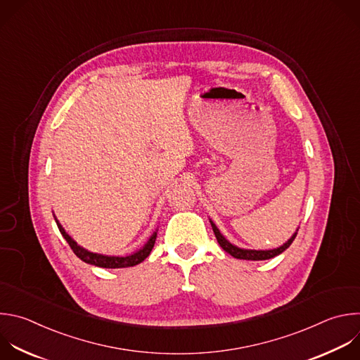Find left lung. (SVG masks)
I'll return each instance as SVG.
<instances>
[{"instance_id": "1", "label": "left lung", "mask_w": 360, "mask_h": 360, "mask_svg": "<svg viewBox=\"0 0 360 360\" xmlns=\"http://www.w3.org/2000/svg\"><path fill=\"white\" fill-rule=\"evenodd\" d=\"M210 224H212L213 233H214V236H216V238H217V243L220 245V248H221L226 253H229V255L233 256L234 259H240V260H255V262H257V260H269V259H273V257L281 255L284 250H287V249L291 246V243L294 242V238H295V236H297V231H298V230H297V231L288 238V242H285L283 246H280V248H277V249H273V250H248V249L237 248V246L231 245L230 242H227L226 238H224V236L219 231V229L216 227V224H214L212 220H210Z\"/></svg>"}]
</instances>
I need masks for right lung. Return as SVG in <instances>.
<instances>
[{
    "label": "right lung",
    "instance_id": "add662e5",
    "mask_svg": "<svg viewBox=\"0 0 360 360\" xmlns=\"http://www.w3.org/2000/svg\"><path fill=\"white\" fill-rule=\"evenodd\" d=\"M56 220V224L59 227V231L62 233V236L65 237V240L69 243L70 249L73 250V253L84 263L87 264H93V266H97V267H103V269H124V267H133V266H137L140 264L141 262H144L154 245H155V238H157V231L153 233V236L148 238V242L144 245L143 249H140L139 252L130 255V256H124V257H118V256H104V255H97V253H91L86 249H83L82 246H79L73 238L65 231V229L62 227V224L58 221V219L55 217Z\"/></svg>",
    "mask_w": 360,
    "mask_h": 360
}]
</instances>
